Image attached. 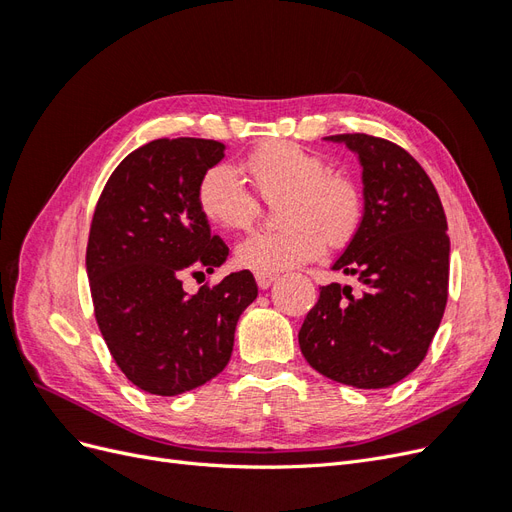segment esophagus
<instances>
[{
    "mask_svg": "<svg viewBox=\"0 0 512 512\" xmlns=\"http://www.w3.org/2000/svg\"><path fill=\"white\" fill-rule=\"evenodd\" d=\"M275 280H277L275 273H256V284L262 290H267Z\"/></svg>",
    "mask_w": 512,
    "mask_h": 512,
    "instance_id": "obj_1",
    "label": "esophagus"
}]
</instances>
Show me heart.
Listing matches in <instances>:
<instances>
[{
    "label": "heart",
    "mask_w": 512,
    "mask_h": 512,
    "mask_svg": "<svg viewBox=\"0 0 512 512\" xmlns=\"http://www.w3.org/2000/svg\"><path fill=\"white\" fill-rule=\"evenodd\" d=\"M329 164L294 143H267L245 160V173L267 203L282 200L280 230H258L237 245V265L256 273H280L316 260L324 241L346 245L361 226L363 196L350 177L329 173ZM203 218L220 228L245 230L260 215L235 168L215 164L196 185Z\"/></svg>",
    "instance_id": "1"
}]
</instances>
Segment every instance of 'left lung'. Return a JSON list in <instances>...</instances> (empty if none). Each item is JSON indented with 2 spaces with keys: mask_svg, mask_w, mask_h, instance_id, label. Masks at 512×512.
<instances>
[{
  "mask_svg": "<svg viewBox=\"0 0 512 512\" xmlns=\"http://www.w3.org/2000/svg\"><path fill=\"white\" fill-rule=\"evenodd\" d=\"M363 166L365 211L333 269L363 284L320 288L299 331L316 371L356 389H386L421 365L448 299L446 215L406 149L369 134H335Z\"/></svg>",
  "mask_w": 512,
  "mask_h": 512,
  "instance_id": "left-lung-1",
  "label": "left lung"
}]
</instances>
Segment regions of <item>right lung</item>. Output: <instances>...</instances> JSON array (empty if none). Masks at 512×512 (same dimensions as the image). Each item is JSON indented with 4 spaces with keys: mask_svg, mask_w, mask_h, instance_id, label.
Returning a JSON list of instances; mask_svg holds the SVG:
<instances>
[{
    "mask_svg": "<svg viewBox=\"0 0 512 512\" xmlns=\"http://www.w3.org/2000/svg\"><path fill=\"white\" fill-rule=\"evenodd\" d=\"M207 138H158L108 177L87 241L94 314L117 367L138 389L173 397L228 365L235 329L258 286L250 271L196 294L183 275L213 273L228 256L196 205V185L224 158Z\"/></svg>",
    "mask_w": 512,
    "mask_h": 512,
    "instance_id": "right-lung-1",
    "label": "right lung"
}]
</instances>
